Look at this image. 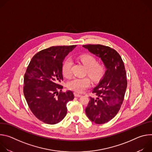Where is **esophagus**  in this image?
I'll return each mask as SVG.
<instances>
[{
	"label": "esophagus",
	"mask_w": 152,
	"mask_h": 152,
	"mask_svg": "<svg viewBox=\"0 0 152 152\" xmlns=\"http://www.w3.org/2000/svg\"><path fill=\"white\" fill-rule=\"evenodd\" d=\"M75 96L76 97H80L82 95L81 94H77V93H75Z\"/></svg>",
	"instance_id": "1"
}]
</instances>
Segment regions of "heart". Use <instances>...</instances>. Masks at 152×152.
<instances>
[{
  "label": "heart",
  "instance_id": "1",
  "mask_svg": "<svg viewBox=\"0 0 152 152\" xmlns=\"http://www.w3.org/2000/svg\"><path fill=\"white\" fill-rule=\"evenodd\" d=\"M79 59L84 66L87 68L86 73L94 82H98L103 78L106 72L104 65L98 64L96 58L90 55L80 56ZM72 66L73 62L70 58H67L65 60L62 66V73L65 77H69L72 76ZM91 85V80L88 77H74L67 83V86L70 90L79 93H82L89 88Z\"/></svg>",
  "mask_w": 152,
  "mask_h": 152
}]
</instances>
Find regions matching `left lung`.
Wrapping results in <instances>:
<instances>
[{
	"mask_svg": "<svg viewBox=\"0 0 152 152\" xmlns=\"http://www.w3.org/2000/svg\"><path fill=\"white\" fill-rule=\"evenodd\" d=\"M91 53L100 58L106 71L99 85L93 90L97 97H90L85 113L96 124H104L118 113L123 103L127 81L124 62L114 49L101 45H83Z\"/></svg>",
	"mask_w": 152,
	"mask_h": 152,
	"instance_id": "1",
	"label": "left lung"
}]
</instances>
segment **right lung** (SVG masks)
<instances>
[{"label":"right lung","mask_w":152,"mask_h":152,"mask_svg":"<svg viewBox=\"0 0 152 152\" xmlns=\"http://www.w3.org/2000/svg\"><path fill=\"white\" fill-rule=\"evenodd\" d=\"M76 45L52 46L36 53L24 76L23 93L33 114L49 124L66 117L67 103L74 99L72 91L62 92V62ZM60 91L59 92L58 91Z\"/></svg>","instance_id":"obj_1"}]
</instances>
